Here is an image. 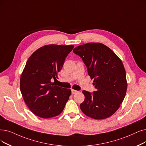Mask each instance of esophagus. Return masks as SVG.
Returning a JSON list of instances; mask_svg holds the SVG:
<instances>
[{
    "label": "esophagus",
    "instance_id": "34e87169",
    "mask_svg": "<svg viewBox=\"0 0 146 146\" xmlns=\"http://www.w3.org/2000/svg\"><path fill=\"white\" fill-rule=\"evenodd\" d=\"M71 92H72V94H75V93H77L78 91H77V90H74V89H72V90H71Z\"/></svg>",
    "mask_w": 146,
    "mask_h": 146
}]
</instances>
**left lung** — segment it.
Here are the masks:
<instances>
[{"label": "left lung", "mask_w": 146, "mask_h": 146, "mask_svg": "<svg viewBox=\"0 0 146 146\" xmlns=\"http://www.w3.org/2000/svg\"><path fill=\"white\" fill-rule=\"evenodd\" d=\"M87 68L93 79L96 91H83L85 99L80 104L83 113L89 117L104 119L112 115L126 95V71L121 60L114 52L101 43H87L73 50Z\"/></svg>", "instance_id": "8db88e82"}]
</instances>
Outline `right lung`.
<instances>
[{"label":"right lung","mask_w":146,"mask_h":146,"mask_svg":"<svg viewBox=\"0 0 146 146\" xmlns=\"http://www.w3.org/2000/svg\"><path fill=\"white\" fill-rule=\"evenodd\" d=\"M74 45H45L38 48L26 62L20 77V90L31 111L41 118L60 114L71 94L69 89L54 85L68 54Z\"/></svg>","instance_id":"obj_1"}]
</instances>
